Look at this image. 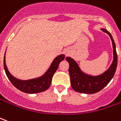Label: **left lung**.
<instances>
[{
	"label": "left lung",
	"mask_w": 121,
	"mask_h": 121,
	"mask_svg": "<svg viewBox=\"0 0 121 121\" xmlns=\"http://www.w3.org/2000/svg\"><path fill=\"white\" fill-rule=\"evenodd\" d=\"M102 31L108 33L112 41L113 48V61L109 68L103 74L98 76H90L81 71L78 64L73 59L67 57L65 59L69 64V73L73 89L80 93L94 94L102 90L113 77L117 66V54L115 44L110 33L104 29Z\"/></svg>",
	"instance_id": "1"
}]
</instances>
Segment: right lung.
Returning a JSON list of instances; mask_svg holds the SVG:
<instances>
[{
	"label": "right lung",
	"mask_w": 121,
	"mask_h": 121,
	"mask_svg": "<svg viewBox=\"0 0 121 121\" xmlns=\"http://www.w3.org/2000/svg\"><path fill=\"white\" fill-rule=\"evenodd\" d=\"M64 59L65 56L63 54L58 56V57H56L54 60L50 68L48 69V71L45 73L44 75L39 78H33L28 81L19 80L11 75L6 65L5 56L4 58V68L8 79L16 88L23 92L35 94L44 92L50 87L52 82L53 75H54L56 71H57L60 63Z\"/></svg>",
	"instance_id": "1"
}]
</instances>
